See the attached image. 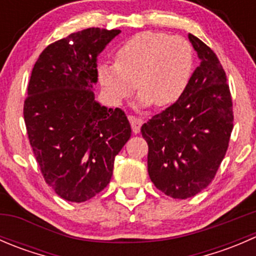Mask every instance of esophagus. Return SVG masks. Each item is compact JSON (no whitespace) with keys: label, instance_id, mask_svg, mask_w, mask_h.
Listing matches in <instances>:
<instances>
[{"label":"esophagus","instance_id":"esophagus-1","mask_svg":"<svg viewBox=\"0 0 256 256\" xmlns=\"http://www.w3.org/2000/svg\"><path fill=\"white\" fill-rule=\"evenodd\" d=\"M128 121L131 124V128H132V131L135 134L140 132V128L142 126L144 120L141 118H138V116H128Z\"/></svg>","mask_w":256,"mask_h":256}]
</instances>
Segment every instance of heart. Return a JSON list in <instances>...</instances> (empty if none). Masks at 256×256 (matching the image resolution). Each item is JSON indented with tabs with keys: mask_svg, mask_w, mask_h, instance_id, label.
I'll return each mask as SVG.
<instances>
[{
	"mask_svg": "<svg viewBox=\"0 0 256 256\" xmlns=\"http://www.w3.org/2000/svg\"><path fill=\"white\" fill-rule=\"evenodd\" d=\"M194 69V52L187 40L164 32H141L115 54V64H102L98 78L112 105L130 99L138 88L142 106H168L187 90Z\"/></svg>",
	"mask_w": 256,
	"mask_h": 256,
	"instance_id": "heart-1",
	"label": "heart"
}]
</instances>
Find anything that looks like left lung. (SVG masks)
Segmentation results:
<instances>
[{
    "label": "left lung",
    "instance_id": "left-lung-1",
    "mask_svg": "<svg viewBox=\"0 0 256 256\" xmlns=\"http://www.w3.org/2000/svg\"><path fill=\"white\" fill-rule=\"evenodd\" d=\"M200 59L184 94L141 128L148 144L147 170L156 188L177 200L202 192L226 154L233 102L226 76L213 50L188 34Z\"/></svg>",
    "mask_w": 256,
    "mask_h": 256
}]
</instances>
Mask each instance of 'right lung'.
<instances>
[{"mask_svg":"<svg viewBox=\"0 0 256 256\" xmlns=\"http://www.w3.org/2000/svg\"><path fill=\"white\" fill-rule=\"evenodd\" d=\"M118 30L88 28L40 53L23 105L28 140L49 187L69 202H85L112 176L115 156L131 136L128 116L95 102L96 58Z\"/></svg>","mask_w":256,"mask_h":256,"instance_id":"add662e5","label":"right lung"}]
</instances>
